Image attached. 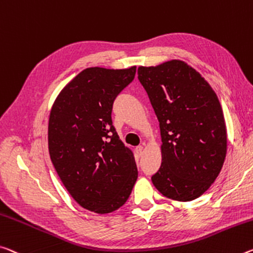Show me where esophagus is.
I'll list each match as a JSON object with an SVG mask.
<instances>
[{"instance_id":"obj_1","label":"esophagus","mask_w":253,"mask_h":253,"mask_svg":"<svg viewBox=\"0 0 253 253\" xmlns=\"http://www.w3.org/2000/svg\"><path fill=\"white\" fill-rule=\"evenodd\" d=\"M135 151H136V153H137L138 156H141V155L143 154V146H142V145L137 146V147L135 148Z\"/></svg>"}]
</instances>
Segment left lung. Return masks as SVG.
I'll return each instance as SVG.
<instances>
[{
	"mask_svg": "<svg viewBox=\"0 0 253 253\" xmlns=\"http://www.w3.org/2000/svg\"><path fill=\"white\" fill-rule=\"evenodd\" d=\"M137 73L161 131L162 163L152 182L170 199L198 198L218 177L226 156V126L217 95L179 59L139 66Z\"/></svg>",
	"mask_w": 253,
	"mask_h": 253,
	"instance_id": "left-lung-1",
	"label": "left lung"
}]
</instances>
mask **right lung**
<instances>
[{"instance_id": "obj_1", "label": "right lung", "mask_w": 253, "mask_h": 253, "mask_svg": "<svg viewBox=\"0 0 253 253\" xmlns=\"http://www.w3.org/2000/svg\"><path fill=\"white\" fill-rule=\"evenodd\" d=\"M125 70L89 67L56 98L48 123V148L59 179L80 206L111 213L127 202L137 180L134 154L112 125V105L133 81Z\"/></svg>"}]
</instances>
